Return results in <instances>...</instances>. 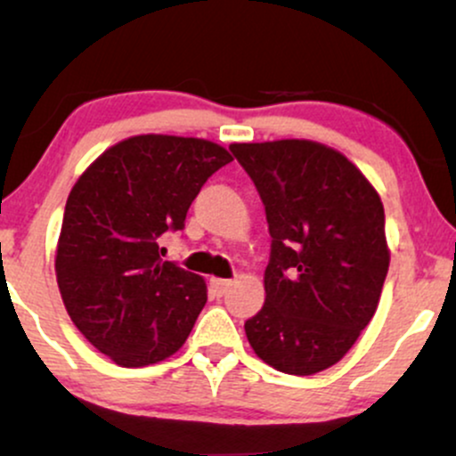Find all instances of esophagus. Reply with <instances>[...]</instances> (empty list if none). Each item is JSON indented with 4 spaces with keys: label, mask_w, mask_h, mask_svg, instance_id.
Masks as SVG:
<instances>
[{
    "label": "esophagus",
    "mask_w": 456,
    "mask_h": 456,
    "mask_svg": "<svg viewBox=\"0 0 456 456\" xmlns=\"http://www.w3.org/2000/svg\"><path fill=\"white\" fill-rule=\"evenodd\" d=\"M210 287H212L214 294L223 296V294H227V289H229V287H232V281H227V279H216V276H212V279H210Z\"/></svg>",
    "instance_id": "esophagus-1"
}]
</instances>
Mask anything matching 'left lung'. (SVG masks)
<instances>
[{
	"mask_svg": "<svg viewBox=\"0 0 456 456\" xmlns=\"http://www.w3.org/2000/svg\"><path fill=\"white\" fill-rule=\"evenodd\" d=\"M257 186L272 235L265 302L244 323L272 369L337 364L378 311L390 265L384 203L347 156L308 139L232 143Z\"/></svg>",
	"mask_w": 456,
	"mask_h": 456,
	"instance_id": "1",
	"label": "left lung"
}]
</instances>
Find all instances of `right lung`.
Here are the masks:
<instances>
[{
    "label": "right lung",
    "instance_id": "1",
    "mask_svg": "<svg viewBox=\"0 0 456 456\" xmlns=\"http://www.w3.org/2000/svg\"><path fill=\"white\" fill-rule=\"evenodd\" d=\"M232 160L208 139L137 134L104 150L72 186L57 287L78 332L115 364L162 362L186 343L208 287L162 261L159 244L184 227L192 199Z\"/></svg>",
    "mask_w": 456,
    "mask_h": 456
}]
</instances>
